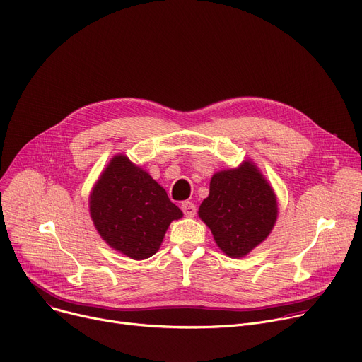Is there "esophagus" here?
Masks as SVG:
<instances>
[{
	"instance_id": "34e87169",
	"label": "esophagus",
	"mask_w": 362,
	"mask_h": 362,
	"mask_svg": "<svg viewBox=\"0 0 362 362\" xmlns=\"http://www.w3.org/2000/svg\"><path fill=\"white\" fill-rule=\"evenodd\" d=\"M182 211L185 213L186 217H194L197 214V206L191 201H183L182 202Z\"/></svg>"
}]
</instances>
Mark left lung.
<instances>
[{"instance_id": "obj_1", "label": "left lung", "mask_w": 362, "mask_h": 362, "mask_svg": "<svg viewBox=\"0 0 362 362\" xmlns=\"http://www.w3.org/2000/svg\"><path fill=\"white\" fill-rule=\"evenodd\" d=\"M273 187L252 161L221 170L211 177L210 195L199 206V218L210 227L218 248L242 258L267 239L277 220Z\"/></svg>"}]
</instances>
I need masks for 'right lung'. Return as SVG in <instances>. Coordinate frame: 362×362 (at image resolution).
Returning <instances> with one entry per match:
<instances>
[{
	"instance_id": "right-lung-1",
	"label": "right lung",
	"mask_w": 362,
	"mask_h": 362,
	"mask_svg": "<svg viewBox=\"0 0 362 362\" xmlns=\"http://www.w3.org/2000/svg\"><path fill=\"white\" fill-rule=\"evenodd\" d=\"M89 211L100 236L132 259L154 255L170 223L183 216L163 186L122 154L111 158L95 183Z\"/></svg>"
}]
</instances>
